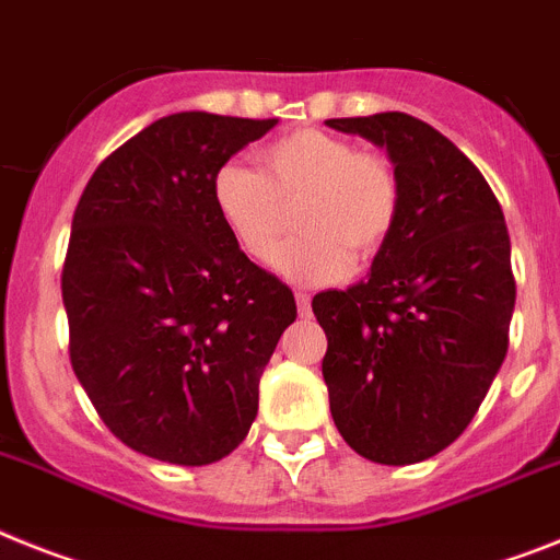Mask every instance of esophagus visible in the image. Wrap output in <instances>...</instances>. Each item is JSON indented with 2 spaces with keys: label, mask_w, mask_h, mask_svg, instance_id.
Segmentation results:
<instances>
[{
  "label": "esophagus",
  "mask_w": 560,
  "mask_h": 560,
  "mask_svg": "<svg viewBox=\"0 0 560 560\" xmlns=\"http://www.w3.org/2000/svg\"><path fill=\"white\" fill-rule=\"evenodd\" d=\"M295 304H299V316L307 318L310 316V293L299 290V293H295Z\"/></svg>",
  "instance_id": "esophagus-1"
}]
</instances>
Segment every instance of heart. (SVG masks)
Here are the masks:
<instances>
[{"label":"heart","mask_w":560,"mask_h":560,"mask_svg":"<svg viewBox=\"0 0 560 560\" xmlns=\"http://www.w3.org/2000/svg\"><path fill=\"white\" fill-rule=\"evenodd\" d=\"M258 173L228 162L213 176L215 213L256 265H270L295 213L299 238L281 250L279 270L302 284H330L389 242L401 219L396 162L345 136L302 128L258 150Z\"/></svg>","instance_id":"heart-1"}]
</instances>
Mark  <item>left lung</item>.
Masks as SVG:
<instances>
[{"label": "left lung", "mask_w": 560, "mask_h": 560, "mask_svg": "<svg viewBox=\"0 0 560 560\" xmlns=\"http://www.w3.org/2000/svg\"><path fill=\"white\" fill-rule=\"evenodd\" d=\"M387 148L401 219L368 281L313 299L341 439L375 464H418L472 421L510 347L515 276L495 192L447 136L407 113L327 119Z\"/></svg>", "instance_id": "8db88e82"}]
</instances>
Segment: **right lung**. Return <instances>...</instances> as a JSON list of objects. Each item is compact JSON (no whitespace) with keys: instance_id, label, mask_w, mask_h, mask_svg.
<instances>
[{"instance_id":"obj_1","label":"right lung","mask_w":560,"mask_h":560,"mask_svg":"<svg viewBox=\"0 0 560 560\" xmlns=\"http://www.w3.org/2000/svg\"><path fill=\"white\" fill-rule=\"evenodd\" d=\"M276 121L173 113L84 185L62 267L70 368L136 453L213 464L256 418L258 378L295 299L238 250L215 213L213 176Z\"/></svg>"}]
</instances>
